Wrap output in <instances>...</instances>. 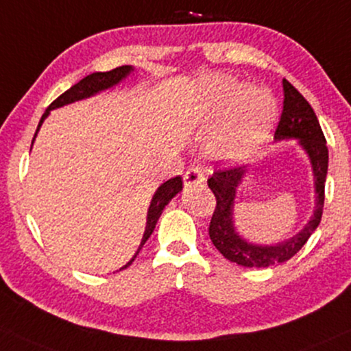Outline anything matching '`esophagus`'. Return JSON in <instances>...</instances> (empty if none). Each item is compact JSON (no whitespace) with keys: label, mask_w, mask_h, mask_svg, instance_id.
Here are the masks:
<instances>
[{"label":"esophagus","mask_w":351,"mask_h":351,"mask_svg":"<svg viewBox=\"0 0 351 351\" xmlns=\"http://www.w3.org/2000/svg\"><path fill=\"white\" fill-rule=\"evenodd\" d=\"M203 182H205V176H203V171L200 167L192 166L185 171V174H184L185 187H192V185H198Z\"/></svg>","instance_id":"1"}]
</instances>
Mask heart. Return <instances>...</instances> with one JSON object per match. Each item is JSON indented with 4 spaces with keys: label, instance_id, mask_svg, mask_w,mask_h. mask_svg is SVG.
<instances>
[{
    "label": "heart",
    "instance_id": "1",
    "mask_svg": "<svg viewBox=\"0 0 351 351\" xmlns=\"http://www.w3.org/2000/svg\"><path fill=\"white\" fill-rule=\"evenodd\" d=\"M276 117V101L263 88L241 89L228 76H210L202 83L193 122L198 130L216 128L210 149L223 161L247 158L265 141Z\"/></svg>",
    "mask_w": 351,
    "mask_h": 351
}]
</instances>
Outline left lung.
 Listing matches in <instances>:
<instances>
[{
	"label": "left lung",
	"mask_w": 351,
	"mask_h": 351,
	"mask_svg": "<svg viewBox=\"0 0 351 351\" xmlns=\"http://www.w3.org/2000/svg\"><path fill=\"white\" fill-rule=\"evenodd\" d=\"M283 110H281L278 127L275 132V140L280 141L296 138L306 154L309 156L315 185V210L309 223L291 239L274 245L252 244L237 234L234 219H232L236 189L239 187L247 169L228 167L215 171L208 179V187L216 197V208L208 228L210 239L224 258L242 267L262 268L289 261L308 242L322 218L324 198H326L324 189H326L328 167L326 136H324L313 107L301 96L300 90L287 80H283Z\"/></svg>",
	"instance_id": "1"
}]
</instances>
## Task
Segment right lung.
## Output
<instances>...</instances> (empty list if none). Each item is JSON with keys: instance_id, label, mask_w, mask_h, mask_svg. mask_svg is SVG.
<instances>
[{"instance_id": "right-lung-1", "label": "right lung", "mask_w": 351, "mask_h": 351, "mask_svg": "<svg viewBox=\"0 0 351 351\" xmlns=\"http://www.w3.org/2000/svg\"><path fill=\"white\" fill-rule=\"evenodd\" d=\"M133 71V68L130 66V64H125V66H119L115 68V70H110V71H106V73H93V75L83 77V80L80 81V83H76L75 86H71L70 89L64 90L60 97H56L53 102L50 104L49 109L45 110V114L42 115L40 122H38V127H37V132L38 128H40V125L43 123V120L47 119L50 114V110L53 109H58V107H63L66 106V104H71V102H76V101H81V99H86V97H90L94 96V94L101 93L104 89H109L112 86L119 84L120 81H123L125 77H127L130 73ZM37 132L36 135H34V140H36L37 136ZM32 140V143H34ZM182 190V177L177 176V177H172V179H169L167 182H164L161 187L156 190V193L153 195V200H151V205L148 208V218H146V229H145V234H143V239H141V244L140 247H138L136 254L133 255L132 261H130L127 265H123L120 270H123V268H127L128 265H132V262L135 261L138 252H140L143 245H145V242L148 241V237L153 234L154 228H156V223H158L159 216H161L164 206L167 205L169 202L174 198L177 193Z\"/></svg>"}]
</instances>
